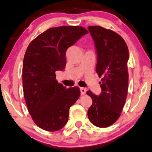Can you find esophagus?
I'll use <instances>...</instances> for the list:
<instances>
[{
  "mask_svg": "<svg viewBox=\"0 0 152 152\" xmlns=\"http://www.w3.org/2000/svg\"><path fill=\"white\" fill-rule=\"evenodd\" d=\"M80 94H81V95H85V94H86L87 89H85V88H84V87H80Z\"/></svg>",
  "mask_w": 152,
  "mask_h": 152,
  "instance_id": "1",
  "label": "esophagus"
}]
</instances>
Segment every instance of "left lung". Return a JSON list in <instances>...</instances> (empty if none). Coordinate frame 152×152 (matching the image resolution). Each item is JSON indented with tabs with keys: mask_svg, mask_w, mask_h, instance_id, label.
Masks as SVG:
<instances>
[{
	"mask_svg": "<svg viewBox=\"0 0 152 152\" xmlns=\"http://www.w3.org/2000/svg\"><path fill=\"white\" fill-rule=\"evenodd\" d=\"M97 54L96 71L100 78L101 93L97 96L90 90L92 99L87 116L93 125L107 127L119 118L125 104L128 89L127 63L129 50L123 38L114 31L100 26H89Z\"/></svg>",
	"mask_w": 152,
	"mask_h": 152,
	"instance_id": "obj_1",
	"label": "left lung"
}]
</instances>
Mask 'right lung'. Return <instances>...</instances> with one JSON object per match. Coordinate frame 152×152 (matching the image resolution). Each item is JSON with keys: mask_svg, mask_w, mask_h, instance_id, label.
I'll return each instance as SVG.
<instances>
[{"mask_svg": "<svg viewBox=\"0 0 152 152\" xmlns=\"http://www.w3.org/2000/svg\"><path fill=\"white\" fill-rule=\"evenodd\" d=\"M88 31L83 27L48 29L30 42L23 63L25 102L33 121L49 132L61 129L68 121L70 107L80 96L78 87L66 89L55 72L66 65V51Z\"/></svg>", "mask_w": 152, "mask_h": 152, "instance_id": "obj_1", "label": "right lung"}]
</instances>
